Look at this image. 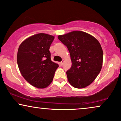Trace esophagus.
Here are the masks:
<instances>
[{
    "mask_svg": "<svg viewBox=\"0 0 121 121\" xmlns=\"http://www.w3.org/2000/svg\"><path fill=\"white\" fill-rule=\"evenodd\" d=\"M60 65H63V64H64V60H62V62H60Z\"/></svg>",
    "mask_w": 121,
    "mask_h": 121,
    "instance_id": "obj_1",
    "label": "esophagus"
}]
</instances>
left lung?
<instances>
[{"instance_id":"1","label":"left lung","mask_w":121,"mask_h":121,"mask_svg":"<svg viewBox=\"0 0 121 121\" xmlns=\"http://www.w3.org/2000/svg\"><path fill=\"white\" fill-rule=\"evenodd\" d=\"M58 38L70 53L72 66L66 72L69 83L77 88L89 86L102 66L103 51L100 43L93 36L82 31H73Z\"/></svg>"}]
</instances>
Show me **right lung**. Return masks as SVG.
<instances>
[{"instance_id":"obj_1","label":"right lung","mask_w":121,"mask_h":121,"mask_svg":"<svg viewBox=\"0 0 121 121\" xmlns=\"http://www.w3.org/2000/svg\"><path fill=\"white\" fill-rule=\"evenodd\" d=\"M54 37L39 33L23 41L18 48L17 63L20 73L31 85L44 88L51 83L58 64L52 61L49 48Z\"/></svg>"}]
</instances>
